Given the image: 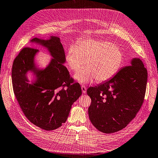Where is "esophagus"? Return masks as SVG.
I'll list each match as a JSON object with an SVG mask.
<instances>
[{
    "instance_id": "1",
    "label": "esophagus",
    "mask_w": 158,
    "mask_h": 158,
    "mask_svg": "<svg viewBox=\"0 0 158 158\" xmlns=\"http://www.w3.org/2000/svg\"><path fill=\"white\" fill-rule=\"evenodd\" d=\"M81 91H82V93L84 94H85L86 92H87V88H86V87L84 86V85H82V86L81 87Z\"/></svg>"
}]
</instances>
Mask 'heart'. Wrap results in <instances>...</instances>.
Here are the masks:
<instances>
[{
	"label": "heart",
	"mask_w": 158,
	"mask_h": 158,
	"mask_svg": "<svg viewBox=\"0 0 158 158\" xmlns=\"http://www.w3.org/2000/svg\"><path fill=\"white\" fill-rule=\"evenodd\" d=\"M65 62L71 70L77 71L85 64L87 67L76 73L74 78L80 84H89L94 79L103 81L119 70L123 60L120 48L110 41L87 39L68 48Z\"/></svg>",
	"instance_id": "heart-1"
}]
</instances>
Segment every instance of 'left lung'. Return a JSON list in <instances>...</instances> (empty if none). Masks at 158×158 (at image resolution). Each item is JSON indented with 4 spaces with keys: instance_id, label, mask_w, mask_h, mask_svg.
<instances>
[{
    "instance_id": "1",
    "label": "left lung",
    "mask_w": 158,
    "mask_h": 158,
    "mask_svg": "<svg viewBox=\"0 0 158 158\" xmlns=\"http://www.w3.org/2000/svg\"><path fill=\"white\" fill-rule=\"evenodd\" d=\"M111 79L90 87L91 104L88 114L98 130L111 134L121 130L133 119L143 103L148 73L143 61L132 58Z\"/></svg>"
}]
</instances>
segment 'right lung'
<instances>
[{"label": "right lung", "instance_id": "obj_1", "mask_svg": "<svg viewBox=\"0 0 158 158\" xmlns=\"http://www.w3.org/2000/svg\"><path fill=\"white\" fill-rule=\"evenodd\" d=\"M30 42L46 49L52 59L46 67L41 68L35 62L39 50L22 49L12 66L14 92L31 123L45 130H53L65 123L73 104L81 96V89L64 65L65 54L60 37H35ZM28 73L33 75L31 83Z\"/></svg>", "mask_w": 158, "mask_h": 158}]
</instances>
